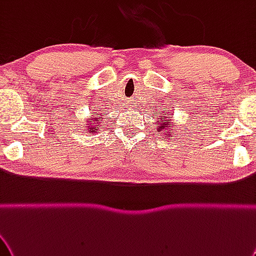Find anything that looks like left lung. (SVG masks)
<instances>
[{
    "mask_svg": "<svg viewBox=\"0 0 256 256\" xmlns=\"http://www.w3.org/2000/svg\"><path fill=\"white\" fill-rule=\"evenodd\" d=\"M156 108H158V106H156ZM171 114H172V110H171V113H169V112H159V115L158 118H156V126H154L156 134H159V136H176V134H174L176 131V125H174L172 120H171ZM169 117L170 118V120L168 119Z\"/></svg>",
    "mask_w": 256,
    "mask_h": 256,
    "instance_id": "8db88e82",
    "label": "left lung"
}]
</instances>
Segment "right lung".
<instances>
[{
    "mask_svg": "<svg viewBox=\"0 0 256 256\" xmlns=\"http://www.w3.org/2000/svg\"><path fill=\"white\" fill-rule=\"evenodd\" d=\"M92 114L94 115H91V118H86V119L84 120V122H85L84 124V131L88 134H96L98 128L102 125L103 118L102 113H100V110H98V109L92 112Z\"/></svg>",
    "mask_w": 256,
    "mask_h": 256,
    "instance_id": "1",
    "label": "right lung"
}]
</instances>
